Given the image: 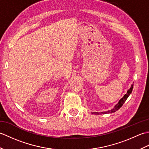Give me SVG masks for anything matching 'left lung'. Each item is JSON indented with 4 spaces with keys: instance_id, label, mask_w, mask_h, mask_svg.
Masks as SVG:
<instances>
[{
    "instance_id": "8db88e82",
    "label": "left lung",
    "mask_w": 149,
    "mask_h": 149,
    "mask_svg": "<svg viewBox=\"0 0 149 149\" xmlns=\"http://www.w3.org/2000/svg\"><path fill=\"white\" fill-rule=\"evenodd\" d=\"M132 89H133V84L132 85L131 87L130 88V89H129L127 93H126L124 96H123V98H122L120 100V101L118 102V103L116 104V105L115 106V107L111 110H109V111H106V112H102V114H106V113H114L117 110H118L120 107H121L123 104H124V102H125V100H127V99L128 98V97L130 95V94L131 93L132 91ZM93 114H95V115H99V114H101V113H98V112H96V113H93Z\"/></svg>"
}]
</instances>
